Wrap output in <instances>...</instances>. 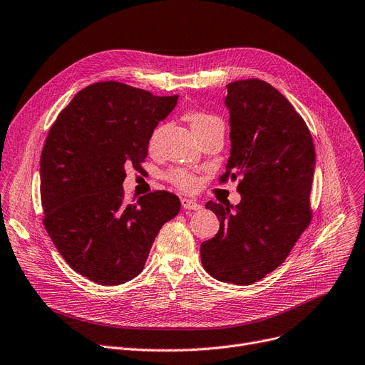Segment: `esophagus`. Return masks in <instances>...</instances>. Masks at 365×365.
Listing matches in <instances>:
<instances>
[{"instance_id":"esophagus-1","label":"esophagus","mask_w":365,"mask_h":365,"mask_svg":"<svg viewBox=\"0 0 365 365\" xmlns=\"http://www.w3.org/2000/svg\"><path fill=\"white\" fill-rule=\"evenodd\" d=\"M182 207L186 210H201V204H198L195 200H190V198H183Z\"/></svg>"}]
</instances>
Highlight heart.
Returning a JSON list of instances; mask_svg holds the SVG:
<instances>
[{
    "mask_svg": "<svg viewBox=\"0 0 365 365\" xmlns=\"http://www.w3.org/2000/svg\"><path fill=\"white\" fill-rule=\"evenodd\" d=\"M186 120H187L190 128H192V131L195 133V136H200V134H202L204 131L210 130L217 124H222L220 118L215 117V115H210V113L200 112V110L187 112ZM161 130H163V127H157L155 130L152 131L150 138H149V148L150 149H155V146L158 143V139L161 136ZM168 180L171 183H175L178 187H180L183 190H194L200 185V180L195 175H192V173H189L186 170H180V168L173 170L168 175Z\"/></svg>",
    "mask_w": 365,
    "mask_h": 365,
    "instance_id": "b5f03b06",
    "label": "heart"
}]
</instances>
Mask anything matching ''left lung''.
<instances>
[{"label": "left lung", "mask_w": 365, "mask_h": 365, "mask_svg": "<svg viewBox=\"0 0 365 365\" xmlns=\"http://www.w3.org/2000/svg\"><path fill=\"white\" fill-rule=\"evenodd\" d=\"M226 88L231 157L220 182L241 178V202L205 204L220 227L201 244V262L213 278L248 285L275 271L311 223L315 148L303 118L271 84L255 78Z\"/></svg>", "instance_id": "left-lung-1"}]
</instances>
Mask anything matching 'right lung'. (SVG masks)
I'll return each mask as SVG.
<instances>
[{
	"label": "right lung",
	"instance_id": "add662e5",
	"mask_svg": "<svg viewBox=\"0 0 365 365\" xmlns=\"http://www.w3.org/2000/svg\"><path fill=\"white\" fill-rule=\"evenodd\" d=\"M179 96H153L103 81L75 94L51 125L41 152L44 226L75 272L101 285L138 277L179 198L155 190L124 202L125 167L138 168L149 138Z\"/></svg>",
	"mask_w": 365,
	"mask_h": 365
}]
</instances>
